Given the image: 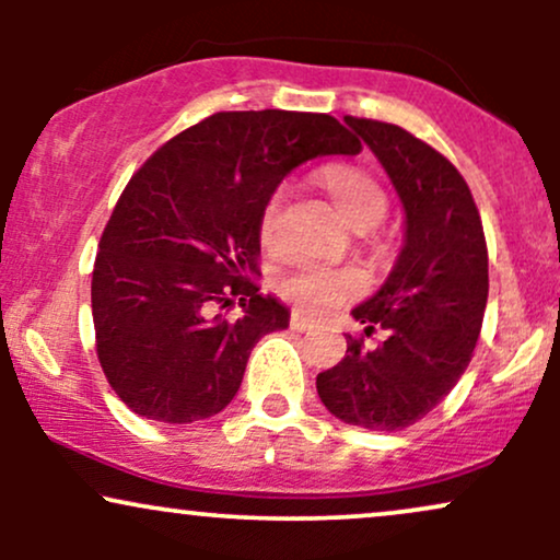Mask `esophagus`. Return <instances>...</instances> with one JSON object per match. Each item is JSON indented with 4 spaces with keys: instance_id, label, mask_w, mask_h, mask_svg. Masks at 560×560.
<instances>
[{
    "instance_id": "34e87169",
    "label": "esophagus",
    "mask_w": 560,
    "mask_h": 560,
    "mask_svg": "<svg viewBox=\"0 0 560 560\" xmlns=\"http://www.w3.org/2000/svg\"><path fill=\"white\" fill-rule=\"evenodd\" d=\"M289 326H292L294 331H311L313 326H316V320H311L307 316H302L300 311H294L292 318H289Z\"/></svg>"
}]
</instances>
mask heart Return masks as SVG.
Returning <instances> with one entry per match:
<instances>
[{"mask_svg": "<svg viewBox=\"0 0 560 560\" xmlns=\"http://www.w3.org/2000/svg\"><path fill=\"white\" fill-rule=\"evenodd\" d=\"M326 191H329L337 210L355 226L361 221H382L387 210V195L365 171L331 165L320 173ZM281 221H284V189L273 191L260 215V240L273 247L281 236ZM363 289L361 271L350 266H326V262L302 258L281 273L279 292L294 305L307 313H329L342 305L345 300L355 298Z\"/></svg>", "mask_w": 560, "mask_h": 560, "instance_id": "obj_1", "label": "heart"}]
</instances>
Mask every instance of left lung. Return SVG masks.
I'll use <instances>...</instances> for the list:
<instances>
[{
    "label": "left lung",
    "mask_w": 560,
    "mask_h": 560,
    "mask_svg": "<svg viewBox=\"0 0 560 560\" xmlns=\"http://www.w3.org/2000/svg\"><path fill=\"white\" fill-rule=\"evenodd\" d=\"M387 171L405 210V242L382 289L352 318L387 331L316 376L329 413L371 432H400L434 410L464 376L485 318L487 242L471 189L445 155L400 126L345 115Z\"/></svg>",
    "instance_id": "8db88e82"
}]
</instances>
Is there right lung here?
Listing matches in <instances>:
<instances>
[{
  "mask_svg": "<svg viewBox=\"0 0 560 560\" xmlns=\"http://www.w3.org/2000/svg\"><path fill=\"white\" fill-rule=\"evenodd\" d=\"M358 152L324 113H215L133 173L92 273L96 358L133 413L191 423L234 400L258 339L289 326L253 281L262 208L305 160ZM234 299L242 319L214 313Z\"/></svg>",
  "mask_w": 560,
  "mask_h": 560,
  "instance_id": "add662e5",
  "label": "right lung"
}]
</instances>
